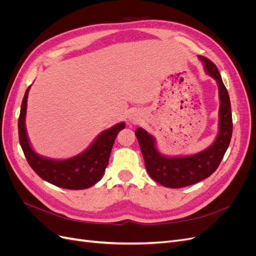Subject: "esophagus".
Here are the masks:
<instances>
[{"label":"esophagus","mask_w":256,"mask_h":256,"mask_svg":"<svg viewBox=\"0 0 256 256\" xmlns=\"http://www.w3.org/2000/svg\"><path fill=\"white\" fill-rule=\"evenodd\" d=\"M134 120H136V118H134Z\"/></svg>","instance_id":"obj_1"}]
</instances>
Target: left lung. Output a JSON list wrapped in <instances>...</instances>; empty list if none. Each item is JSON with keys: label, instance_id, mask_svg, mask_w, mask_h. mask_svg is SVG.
I'll return each mask as SVG.
<instances>
[{"label": "left lung", "instance_id": "1", "mask_svg": "<svg viewBox=\"0 0 256 256\" xmlns=\"http://www.w3.org/2000/svg\"><path fill=\"white\" fill-rule=\"evenodd\" d=\"M198 58L203 62L206 72L216 81L219 88V132L212 145L191 156L166 157L157 150L154 138L146 130L138 128L134 132L147 173L154 182L166 188H182L210 176L223 159L233 132L230 96L218 68L205 56H198Z\"/></svg>", "mask_w": 256, "mask_h": 256}]
</instances>
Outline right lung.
Instances as JSON below:
<instances>
[{"instance_id":"add662e5","label":"right lung","mask_w":256,"mask_h":256,"mask_svg":"<svg viewBox=\"0 0 256 256\" xmlns=\"http://www.w3.org/2000/svg\"><path fill=\"white\" fill-rule=\"evenodd\" d=\"M30 88H28L23 97L18 120L19 142L30 166L44 180L60 188L81 190L94 186L102 180L104 170L109 164L115 138L122 129L125 128V122H120L102 131L88 148L78 156L65 160L44 158L36 154L30 147L26 130V114Z\"/></svg>"}]
</instances>
